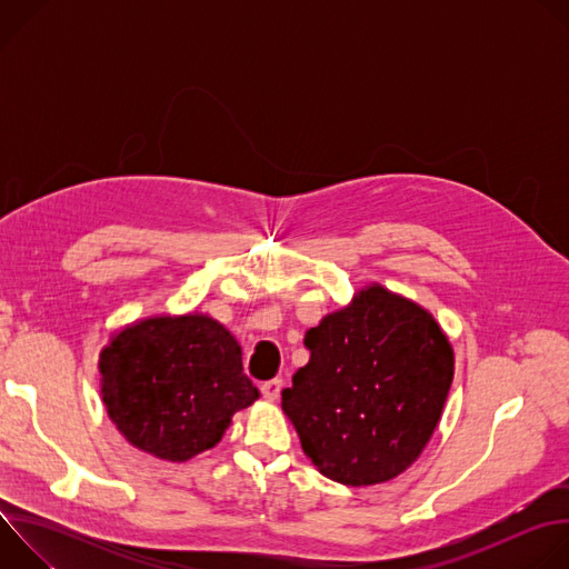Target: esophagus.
Returning <instances> with one entry per match:
<instances>
[{
  "label": "esophagus",
  "mask_w": 569,
  "mask_h": 569,
  "mask_svg": "<svg viewBox=\"0 0 569 569\" xmlns=\"http://www.w3.org/2000/svg\"><path fill=\"white\" fill-rule=\"evenodd\" d=\"M281 389H283V382H281L279 378L268 380V382L261 385V393H263V398L270 400V402H274V400L281 396Z\"/></svg>",
  "instance_id": "obj_1"
}]
</instances>
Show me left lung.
Masks as SVG:
<instances>
[{
  "instance_id": "1",
  "label": "left lung",
  "mask_w": 569,
  "mask_h": 569,
  "mask_svg": "<svg viewBox=\"0 0 569 569\" xmlns=\"http://www.w3.org/2000/svg\"><path fill=\"white\" fill-rule=\"evenodd\" d=\"M310 360L281 408L315 468L345 486L408 470L435 435L455 349L415 299L367 283L306 333Z\"/></svg>"
}]
</instances>
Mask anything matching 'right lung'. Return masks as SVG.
Instances as JSON below:
<instances>
[{"instance_id": "obj_1", "label": "right lung", "mask_w": 569, "mask_h": 569, "mask_svg": "<svg viewBox=\"0 0 569 569\" xmlns=\"http://www.w3.org/2000/svg\"><path fill=\"white\" fill-rule=\"evenodd\" d=\"M101 400L137 450L184 463L213 448L231 417L261 396L242 349L207 312H159L110 333L99 353Z\"/></svg>"}]
</instances>
